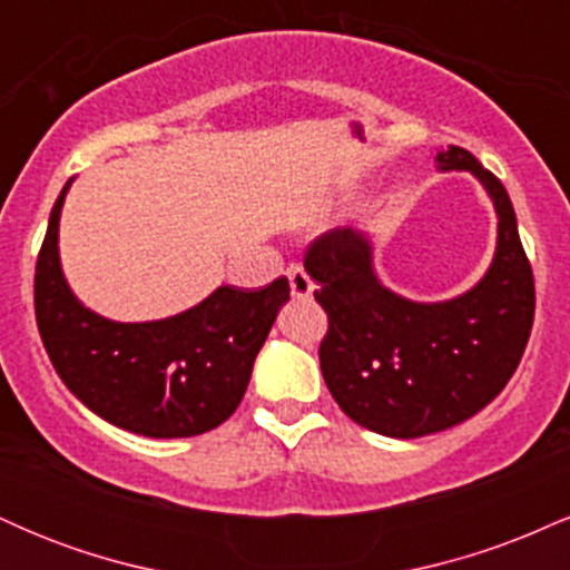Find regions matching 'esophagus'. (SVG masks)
<instances>
[{"label": "esophagus", "instance_id": "1", "mask_svg": "<svg viewBox=\"0 0 570 570\" xmlns=\"http://www.w3.org/2000/svg\"><path fill=\"white\" fill-rule=\"evenodd\" d=\"M286 276H289L292 297H297V299L313 297V289H316V286H313V281H311V276H307V273H305V267H299V265L286 267Z\"/></svg>", "mask_w": 570, "mask_h": 570}]
</instances>
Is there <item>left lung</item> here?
<instances>
[{"instance_id":"left-lung-1","label":"left lung","mask_w":570,"mask_h":570,"mask_svg":"<svg viewBox=\"0 0 570 570\" xmlns=\"http://www.w3.org/2000/svg\"><path fill=\"white\" fill-rule=\"evenodd\" d=\"M436 171H469L495 208V252L472 289L421 303L383 284L367 230L326 233L305 271L330 316L322 372L340 410L394 440L453 429L501 394L533 326V273L507 189L472 153H436Z\"/></svg>"}]
</instances>
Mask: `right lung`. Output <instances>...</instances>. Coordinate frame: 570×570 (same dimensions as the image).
Instances as JSON below:
<instances>
[{"label":"right lung","instance_id":"add662e5","mask_svg":"<svg viewBox=\"0 0 570 570\" xmlns=\"http://www.w3.org/2000/svg\"><path fill=\"white\" fill-rule=\"evenodd\" d=\"M71 181L50 212L35 273L37 326L58 377L90 412L134 434L179 440L217 429L246 394L289 281L259 292L219 286L155 322L101 316L77 299L61 267L58 225Z\"/></svg>","mask_w":570,"mask_h":570}]
</instances>
